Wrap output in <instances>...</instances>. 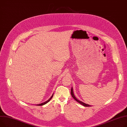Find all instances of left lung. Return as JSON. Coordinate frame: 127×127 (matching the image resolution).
<instances>
[{"label":"left lung","instance_id":"1","mask_svg":"<svg viewBox=\"0 0 127 127\" xmlns=\"http://www.w3.org/2000/svg\"><path fill=\"white\" fill-rule=\"evenodd\" d=\"M71 94L72 96L73 97V98L74 99H75L76 101H77L78 102H79V103H80L81 105H82L85 106V107H90V106H91L90 105H88V104H86V103H84V102H82V101L79 100L78 99H77L75 97V96H74V93H73V88H72H72H71Z\"/></svg>","mask_w":127,"mask_h":127}]
</instances>
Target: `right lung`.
<instances>
[{
  "instance_id": "1",
  "label": "right lung",
  "mask_w": 127,
  "mask_h": 127,
  "mask_svg": "<svg viewBox=\"0 0 127 127\" xmlns=\"http://www.w3.org/2000/svg\"><path fill=\"white\" fill-rule=\"evenodd\" d=\"M53 95H54V93H53V94H52V95L51 96V97H50L47 101H45V102H43V103H40V104H38V105H37V106H43V105H45V104H46V103H48L49 101H50V100L52 99V98L53 97Z\"/></svg>"
}]
</instances>
